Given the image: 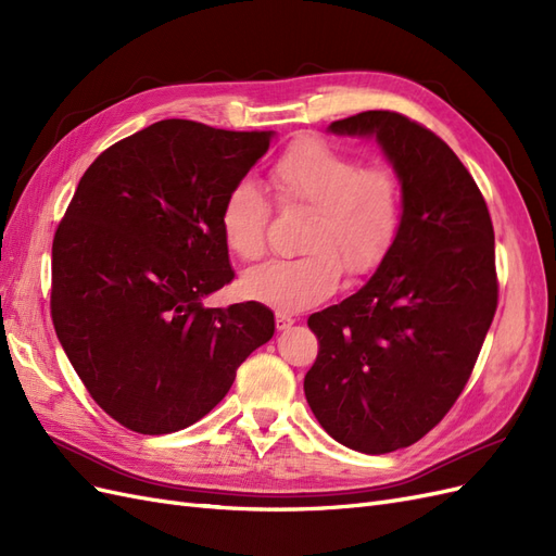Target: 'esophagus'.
Wrapping results in <instances>:
<instances>
[{"instance_id":"1","label":"esophagus","mask_w":556,"mask_h":556,"mask_svg":"<svg viewBox=\"0 0 556 556\" xmlns=\"http://www.w3.org/2000/svg\"><path fill=\"white\" fill-rule=\"evenodd\" d=\"M294 325V317L292 315H288V313H282V311H278L276 313V327L282 331V329H290Z\"/></svg>"}]
</instances>
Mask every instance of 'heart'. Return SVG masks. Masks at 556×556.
Returning a JSON list of instances; mask_svg holds the SVG:
<instances>
[{
    "label": "heart",
    "mask_w": 556,
    "mask_h": 556,
    "mask_svg": "<svg viewBox=\"0 0 556 556\" xmlns=\"http://www.w3.org/2000/svg\"><path fill=\"white\" fill-rule=\"evenodd\" d=\"M280 201L313 208L296 260H271L241 278L245 296L282 313L327 299L348 276H366L384 260L401 229V185L387 166L362 162L317 139L292 143L268 172ZM268 204L257 182L239 180L220 208L227 248L241 260L264 252Z\"/></svg>",
    "instance_id": "obj_1"
}]
</instances>
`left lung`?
Listing matches in <instances>:
<instances>
[{
  "instance_id": "left-lung-1",
  "label": "left lung",
  "mask_w": 556,
  "mask_h": 556,
  "mask_svg": "<svg viewBox=\"0 0 556 556\" xmlns=\"http://www.w3.org/2000/svg\"><path fill=\"white\" fill-rule=\"evenodd\" d=\"M327 131L376 139L403 217L376 274L308 317L319 352L304 392L333 441L384 454L439 425L473 371L498 299L494 227L459 157L406 115L364 111Z\"/></svg>"
}]
</instances>
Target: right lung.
I'll list each match as a JSON object with an SVG mask.
<instances>
[{
	"mask_svg": "<svg viewBox=\"0 0 556 556\" xmlns=\"http://www.w3.org/2000/svg\"><path fill=\"white\" fill-rule=\"evenodd\" d=\"M274 137L160 121L83 174L55 231L50 313L74 371L123 427L194 425L271 341L264 304L204 308V296L233 278L223 201Z\"/></svg>",
	"mask_w": 556,
	"mask_h": 556,
	"instance_id": "1",
	"label": "right lung"
}]
</instances>
